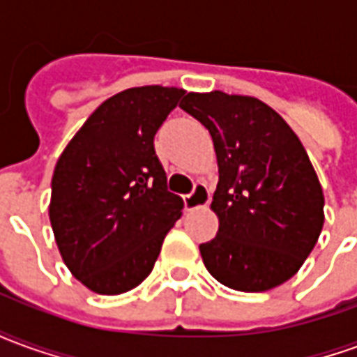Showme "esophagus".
I'll return each instance as SVG.
<instances>
[{"label":"esophagus","mask_w":357,"mask_h":357,"mask_svg":"<svg viewBox=\"0 0 357 357\" xmlns=\"http://www.w3.org/2000/svg\"><path fill=\"white\" fill-rule=\"evenodd\" d=\"M183 202H185L187 210L206 206L210 202V189L204 185V183H197L193 189V193H189L183 197Z\"/></svg>","instance_id":"1"}]
</instances>
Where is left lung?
Instances as JSON below:
<instances>
[{"instance_id": "8db88e82", "label": "left lung", "mask_w": 357, "mask_h": 357, "mask_svg": "<svg viewBox=\"0 0 357 357\" xmlns=\"http://www.w3.org/2000/svg\"><path fill=\"white\" fill-rule=\"evenodd\" d=\"M179 107L212 135L218 235L202 262L220 283L264 292L289 281L319 239L323 189L291 126L256 97L187 93Z\"/></svg>"}]
</instances>
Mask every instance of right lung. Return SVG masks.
Segmentation results:
<instances>
[{
  "mask_svg": "<svg viewBox=\"0 0 357 357\" xmlns=\"http://www.w3.org/2000/svg\"><path fill=\"white\" fill-rule=\"evenodd\" d=\"M183 89L143 86L99 105L59 156L50 220L73 275L97 294H122L153 271L181 216L155 135Z\"/></svg>",
  "mask_w": 357,
  "mask_h": 357,
  "instance_id": "1",
  "label": "right lung"
}]
</instances>
